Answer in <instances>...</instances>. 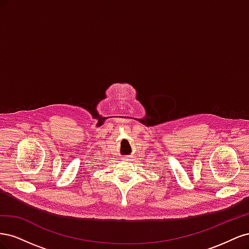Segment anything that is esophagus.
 <instances>
[{
	"instance_id": "34e87169",
	"label": "esophagus",
	"mask_w": 249,
	"mask_h": 249,
	"mask_svg": "<svg viewBox=\"0 0 249 249\" xmlns=\"http://www.w3.org/2000/svg\"><path fill=\"white\" fill-rule=\"evenodd\" d=\"M130 158H131V157H124V159L129 161V160H130Z\"/></svg>"
}]
</instances>
